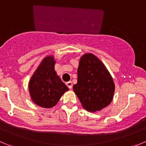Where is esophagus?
I'll return each mask as SVG.
<instances>
[{"mask_svg":"<svg viewBox=\"0 0 146 146\" xmlns=\"http://www.w3.org/2000/svg\"><path fill=\"white\" fill-rule=\"evenodd\" d=\"M66 86H67L70 89L72 88V87H73V83H72L71 81L67 82V83H66Z\"/></svg>","mask_w":146,"mask_h":146,"instance_id":"obj_1","label":"esophagus"}]
</instances>
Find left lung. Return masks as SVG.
Returning a JSON list of instances; mask_svg holds the SVG:
<instances>
[{
  "mask_svg": "<svg viewBox=\"0 0 146 146\" xmlns=\"http://www.w3.org/2000/svg\"><path fill=\"white\" fill-rule=\"evenodd\" d=\"M114 90L112 77L103 63L91 53L82 56L73 90L83 107L91 112L100 111L111 103Z\"/></svg>",
  "mask_w": 146,
  "mask_h": 146,
  "instance_id": "left-lung-1",
  "label": "left lung"
}]
</instances>
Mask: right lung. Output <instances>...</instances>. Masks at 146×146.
<instances>
[{
	"instance_id": "obj_1",
	"label": "right lung",
	"mask_w": 146,
	"mask_h": 146,
	"mask_svg": "<svg viewBox=\"0 0 146 146\" xmlns=\"http://www.w3.org/2000/svg\"><path fill=\"white\" fill-rule=\"evenodd\" d=\"M55 60L48 56L40 65L29 82V91L33 101L43 108L53 107L68 88L56 75Z\"/></svg>"
}]
</instances>
